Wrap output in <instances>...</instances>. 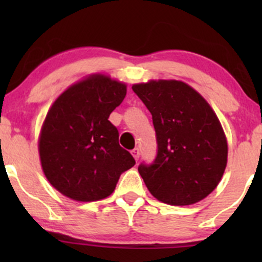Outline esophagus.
Instances as JSON below:
<instances>
[{
    "instance_id": "obj_1",
    "label": "esophagus",
    "mask_w": 262,
    "mask_h": 262,
    "mask_svg": "<svg viewBox=\"0 0 262 262\" xmlns=\"http://www.w3.org/2000/svg\"><path fill=\"white\" fill-rule=\"evenodd\" d=\"M132 155H133L134 156V159H135V160H139V156H140V150L139 149H138V148H135V149H133V150H132Z\"/></svg>"
}]
</instances>
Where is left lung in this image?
<instances>
[{
    "label": "left lung",
    "mask_w": 262,
    "mask_h": 262,
    "mask_svg": "<svg viewBox=\"0 0 262 262\" xmlns=\"http://www.w3.org/2000/svg\"><path fill=\"white\" fill-rule=\"evenodd\" d=\"M132 89L151 113L156 134L154 161L138 166L150 193L172 206L203 200L227 166V139L215 113L182 81H150Z\"/></svg>",
    "instance_id": "obj_1"
}]
</instances>
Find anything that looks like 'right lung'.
<instances>
[{"label": "right lung", "instance_id": "1", "mask_svg": "<svg viewBox=\"0 0 262 262\" xmlns=\"http://www.w3.org/2000/svg\"><path fill=\"white\" fill-rule=\"evenodd\" d=\"M125 95L124 83L93 75L54 102L41 128L39 155L48 181L64 196L81 202L106 198L135 165L108 121Z\"/></svg>", "mask_w": 262, "mask_h": 262}]
</instances>
